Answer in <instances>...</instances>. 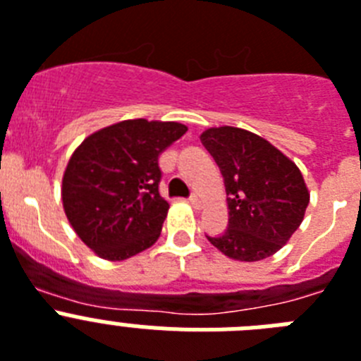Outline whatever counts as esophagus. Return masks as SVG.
Returning <instances> with one entry per match:
<instances>
[{"instance_id": "esophagus-1", "label": "esophagus", "mask_w": 361, "mask_h": 361, "mask_svg": "<svg viewBox=\"0 0 361 361\" xmlns=\"http://www.w3.org/2000/svg\"><path fill=\"white\" fill-rule=\"evenodd\" d=\"M188 201H190V204H192L193 208H201V206H202L201 199H199V197H197L195 193H193V195H190V199H188Z\"/></svg>"}]
</instances>
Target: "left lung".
Returning <instances> with one entry per match:
<instances>
[{
	"instance_id": "left-lung-1",
	"label": "left lung",
	"mask_w": 361,
	"mask_h": 361,
	"mask_svg": "<svg viewBox=\"0 0 361 361\" xmlns=\"http://www.w3.org/2000/svg\"><path fill=\"white\" fill-rule=\"evenodd\" d=\"M202 146L226 186L228 228L208 241L235 261H261L283 248L300 228L309 190L300 168L259 135L241 128H210Z\"/></svg>"
}]
</instances>
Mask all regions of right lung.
<instances>
[{"label": "right lung", "instance_id": "obj_1", "mask_svg": "<svg viewBox=\"0 0 361 361\" xmlns=\"http://www.w3.org/2000/svg\"><path fill=\"white\" fill-rule=\"evenodd\" d=\"M188 131L178 122L124 120L89 135L63 173L71 226L107 261H124L159 239L168 215L159 155Z\"/></svg>", "mask_w": 361, "mask_h": 361}]
</instances>
